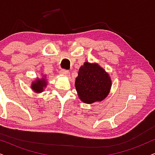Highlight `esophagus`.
<instances>
[{"label": "esophagus", "mask_w": 155, "mask_h": 155, "mask_svg": "<svg viewBox=\"0 0 155 155\" xmlns=\"http://www.w3.org/2000/svg\"><path fill=\"white\" fill-rule=\"evenodd\" d=\"M60 73H61V74H62V75L66 76H69V74H70V72L68 71H67V70H65V69H61V70Z\"/></svg>", "instance_id": "1"}]
</instances>
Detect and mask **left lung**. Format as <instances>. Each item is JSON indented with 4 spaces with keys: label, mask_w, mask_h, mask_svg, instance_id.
<instances>
[{
    "label": "left lung",
    "mask_w": 155,
    "mask_h": 155,
    "mask_svg": "<svg viewBox=\"0 0 155 155\" xmlns=\"http://www.w3.org/2000/svg\"><path fill=\"white\" fill-rule=\"evenodd\" d=\"M75 87L79 99L86 104L104 100L111 87L109 75L97 64L84 62L76 78Z\"/></svg>",
    "instance_id": "obj_1"
}]
</instances>
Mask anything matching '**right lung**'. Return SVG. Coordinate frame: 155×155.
I'll use <instances>...</instances> for the list:
<instances>
[{
	"instance_id": "obj_1",
	"label": "right lung",
	"mask_w": 155,
	"mask_h": 155,
	"mask_svg": "<svg viewBox=\"0 0 155 155\" xmlns=\"http://www.w3.org/2000/svg\"><path fill=\"white\" fill-rule=\"evenodd\" d=\"M46 76L44 75L41 79H36L31 84V89L36 93H41L44 91V90L47 86V81L46 79Z\"/></svg>"
}]
</instances>
